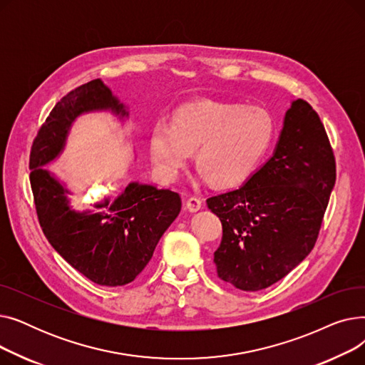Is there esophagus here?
<instances>
[{"instance_id":"obj_1","label":"esophagus","mask_w":365,"mask_h":365,"mask_svg":"<svg viewBox=\"0 0 365 365\" xmlns=\"http://www.w3.org/2000/svg\"><path fill=\"white\" fill-rule=\"evenodd\" d=\"M201 207H202V202H201V200H200V198H197V197H190V198H187V201H186V208L189 210L190 213H197V212H200Z\"/></svg>"}]
</instances>
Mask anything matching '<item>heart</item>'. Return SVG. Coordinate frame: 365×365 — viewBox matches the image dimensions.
I'll list each match as a JSON object with an SVG mask.
<instances>
[{"label": "heart", "instance_id": "b5f03b06", "mask_svg": "<svg viewBox=\"0 0 365 365\" xmlns=\"http://www.w3.org/2000/svg\"><path fill=\"white\" fill-rule=\"evenodd\" d=\"M275 133L274 115L263 106L202 99L179 106L171 124L152 125L149 153L164 179H176L197 148L200 176L229 187L253 175Z\"/></svg>", "mask_w": 365, "mask_h": 365}]
</instances>
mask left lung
Instances as JSON below:
<instances>
[{"label": "left lung", "mask_w": 365, "mask_h": 365, "mask_svg": "<svg viewBox=\"0 0 365 365\" xmlns=\"http://www.w3.org/2000/svg\"><path fill=\"white\" fill-rule=\"evenodd\" d=\"M336 182L327 133L312 106L292 101L272 157L242 186L207 200L223 237L217 275L242 292L266 289L315 245Z\"/></svg>", "instance_id": "1"}]
</instances>
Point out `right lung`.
<instances>
[{
	"label": "right lung",
	"mask_w": 365,
	"mask_h": 365,
	"mask_svg": "<svg viewBox=\"0 0 365 365\" xmlns=\"http://www.w3.org/2000/svg\"><path fill=\"white\" fill-rule=\"evenodd\" d=\"M109 112L123 125L130 110L102 80H93L57 102L31 150V187L43 232L72 267L99 285H125L149 263L153 250L182 208L179 194L130 182L123 192L76 210L73 192L46 168L59 158L73 123L83 115Z\"/></svg>",
	"instance_id": "1"
}]
</instances>
